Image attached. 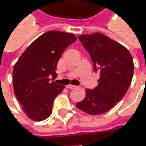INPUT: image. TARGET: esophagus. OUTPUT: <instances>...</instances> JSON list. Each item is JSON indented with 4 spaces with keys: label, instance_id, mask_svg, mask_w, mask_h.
Here are the masks:
<instances>
[{
    "label": "esophagus",
    "instance_id": "34e87169",
    "mask_svg": "<svg viewBox=\"0 0 146 146\" xmlns=\"http://www.w3.org/2000/svg\"><path fill=\"white\" fill-rule=\"evenodd\" d=\"M66 88H69V89H75L76 87V86H74V85H72V84H70V85H67Z\"/></svg>",
    "mask_w": 146,
    "mask_h": 146
}]
</instances>
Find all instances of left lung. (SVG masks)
<instances>
[{
  "instance_id": "obj_1",
  "label": "left lung",
  "mask_w": 146,
  "mask_h": 146,
  "mask_svg": "<svg viewBox=\"0 0 146 146\" xmlns=\"http://www.w3.org/2000/svg\"><path fill=\"white\" fill-rule=\"evenodd\" d=\"M91 56L94 70L100 74L98 86L86 90L85 98L76 104L90 115L107 112L119 102L132 80L133 58L129 51L118 42L101 33L79 36Z\"/></svg>"
}]
</instances>
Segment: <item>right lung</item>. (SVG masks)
<instances>
[{
	"instance_id": "right-lung-1",
	"label": "right lung",
	"mask_w": 146,
	"mask_h": 146,
	"mask_svg": "<svg viewBox=\"0 0 146 146\" xmlns=\"http://www.w3.org/2000/svg\"><path fill=\"white\" fill-rule=\"evenodd\" d=\"M76 40L73 33L48 31L26 49L13 69L15 95L28 117L35 121L52 113L54 98L65 86L51 80L57 76L58 62L66 48Z\"/></svg>"
}]
</instances>
